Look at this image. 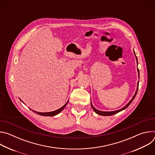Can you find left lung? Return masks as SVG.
Instances as JSON below:
<instances>
[{
  "label": "left lung",
  "mask_w": 155,
  "mask_h": 155,
  "mask_svg": "<svg viewBox=\"0 0 155 155\" xmlns=\"http://www.w3.org/2000/svg\"><path fill=\"white\" fill-rule=\"evenodd\" d=\"M133 51H134V55H135V56H136V61H137V64H138L137 56H136V53H135L134 50H133ZM137 72H138V77H139V70L138 68H137ZM139 81L137 82V90H136V93H135V94L134 95L133 97H132V98L130 99V101L124 107H123L122 108H121V109H120V110H115V111H112V112H103V111H100V110H99L96 109V108H94V107L93 105L92 102H91V107H92L93 109L94 110V111L97 114H98V115H102V116H110V115H115V114H117V113H118V112L122 111V110L126 109V108L130 104V103L132 102V101H133V100L134 99V98H135V97H136V94H137V91H138V88H139Z\"/></svg>",
  "instance_id": "obj_1"
}]
</instances>
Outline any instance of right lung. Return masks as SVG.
Here are the masks:
<instances>
[{"mask_svg": "<svg viewBox=\"0 0 155 155\" xmlns=\"http://www.w3.org/2000/svg\"><path fill=\"white\" fill-rule=\"evenodd\" d=\"M19 99H20V101L22 102H23V101H21V99L19 98ZM68 102H69V101L66 102L62 107H61L60 108H59V109H58V110H54V111H53V112H36V111H35V110H32L31 108H30L32 111H33L34 112H35V113H36L37 114H39L40 115H41V116H45V117H53V116H55V115H58V114H59L62 110L65 108V107L67 105V104H68ZM24 103V102H23ZM25 104V103H24Z\"/></svg>", "mask_w": 155, "mask_h": 155, "instance_id": "right-lung-1", "label": "right lung"}]
</instances>
